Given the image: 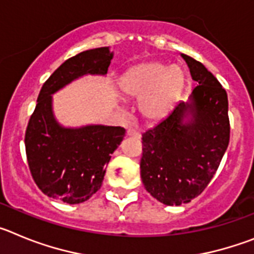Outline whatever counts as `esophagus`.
<instances>
[{
	"label": "esophagus",
	"mask_w": 254,
	"mask_h": 254,
	"mask_svg": "<svg viewBox=\"0 0 254 254\" xmlns=\"http://www.w3.org/2000/svg\"><path fill=\"white\" fill-rule=\"evenodd\" d=\"M127 134H128V136H133V137H136V138H140L141 137L140 132H138L136 128H133V127H132V128L127 129Z\"/></svg>",
	"instance_id": "34e87169"
}]
</instances>
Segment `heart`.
<instances>
[{
  "label": "heart",
  "mask_w": 254,
  "mask_h": 254,
  "mask_svg": "<svg viewBox=\"0 0 254 254\" xmlns=\"http://www.w3.org/2000/svg\"><path fill=\"white\" fill-rule=\"evenodd\" d=\"M185 87V73L178 67L152 62L128 69L122 78L126 94L141 102V111L149 118H160L170 111Z\"/></svg>",
  "instance_id": "b5f03b06"
}]
</instances>
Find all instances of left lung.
I'll return each mask as SVG.
<instances>
[{"label": "left lung", "mask_w": 254, "mask_h": 254, "mask_svg": "<svg viewBox=\"0 0 254 254\" xmlns=\"http://www.w3.org/2000/svg\"><path fill=\"white\" fill-rule=\"evenodd\" d=\"M198 82L188 103H179L142 133L141 179L154 198L169 206L188 203L215 176L230 138L228 94L201 62L182 55ZM187 114L191 122L183 124Z\"/></svg>", "instance_id": "1"}]
</instances>
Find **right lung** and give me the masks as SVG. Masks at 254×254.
Returning <instances> with one entry per match:
<instances>
[{"mask_svg": "<svg viewBox=\"0 0 254 254\" xmlns=\"http://www.w3.org/2000/svg\"><path fill=\"white\" fill-rule=\"evenodd\" d=\"M113 53L108 47L84 51L61 64L43 84L25 131L31 177L44 194L75 205L100 190L111 155L126 129L111 126L64 128L52 114V94L85 73L108 72Z\"/></svg>", "mask_w": 254, "mask_h": 254, "instance_id": "right-lung-1", "label": "right lung"}]
</instances>
